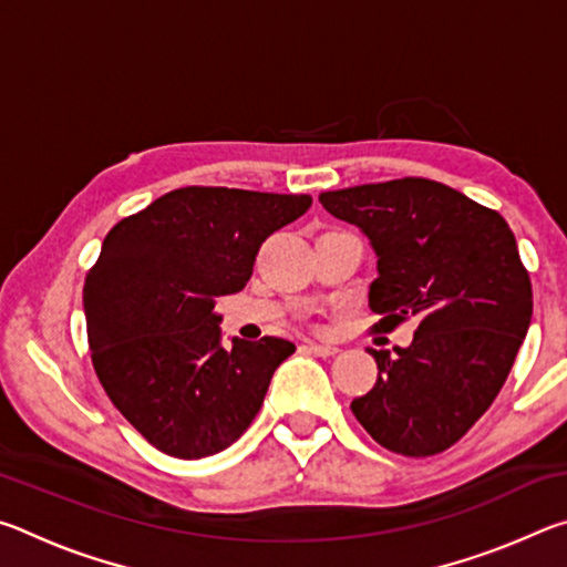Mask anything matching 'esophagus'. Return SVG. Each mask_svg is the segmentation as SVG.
Returning a JSON list of instances; mask_svg holds the SVG:
<instances>
[{
  "label": "esophagus",
  "mask_w": 567,
  "mask_h": 567,
  "mask_svg": "<svg viewBox=\"0 0 567 567\" xmlns=\"http://www.w3.org/2000/svg\"><path fill=\"white\" fill-rule=\"evenodd\" d=\"M307 350L312 354H318V358H332V354H338V348L334 344H320V342H307L305 344Z\"/></svg>",
  "instance_id": "obj_1"
}]
</instances>
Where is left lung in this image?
<instances>
[{"label": "left lung", "instance_id": "8db88e82", "mask_svg": "<svg viewBox=\"0 0 567 567\" xmlns=\"http://www.w3.org/2000/svg\"><path fill=\"white\" fill-rule=\"evenodd\" d=\"M320 203L370 239L375 328L417 322L398 358L370 348L378 382L352 400V415L392 453H443L493 405L530 328L533 287L513 229L422 177L322 192Z\"/></svg>", "mask_w": 567, "mask_h": 567}]
</instances>
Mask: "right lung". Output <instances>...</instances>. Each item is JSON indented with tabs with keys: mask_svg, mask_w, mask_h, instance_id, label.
<instances>
[{
	"mask_svg": "<svg viewBox=\"0 0 567 567\" xmlns=\"http://www.w3.org/2000/svg\"><path fill=\"white\" fill-rule=\"evenodd\" d=\"M310 195L179 187L124 217L84 280V318L104 392L150 445L182 460L235 443L295 344H223L215 300L252 275L260 245Z\"/></svg>",
	"mask_w": 567,
	"mask_h": 567,
	"instance_id": "obj_1",
	"label": "right lung"
}]
</instances>
